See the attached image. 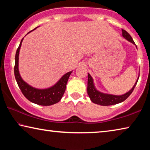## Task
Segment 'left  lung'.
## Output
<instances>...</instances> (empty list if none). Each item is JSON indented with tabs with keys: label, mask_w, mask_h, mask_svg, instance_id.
Returning a JSON list of instances; mask_svg holds the SVG:
<instances>
[{
	"label": "left lung",
	"mask_w": 150,
	"mask_h": 150,
	"mask_svg": "<svg viewBox=\"0 0 150 150\" xmlns=\"http://www.w3.org/2000/svg\"><path fill=\"white\" fill-rule=\"evenodd\" d=\"M122 36L124 38L136 45L132 39V38L131 37V35L129 34L125 30L122 29ZM138 79H139V77ZM138 79H137V81L135 83V85H134L130 91H128V93L124 94V95L120 96L108 95V94L100 93L96 89L93 83V78L91 77L89 73H88L87 93L88 96H89L91 101L94 103L97 104V105L102 106H109L116 105V104L123 102V101L125 100L126 98L131 95V93L133 92L134 88L136 87L137 83H138Z\"/></svg>",
	"instance_id": "left-lung-1"
}]
</instances>
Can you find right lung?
<instances>
[{
    "label": "right lung",
    "instance_id": "obj_1",
    "mask_svg": "<svg viewBox=\"0 0 150 150\" xmlns=\"http://www.w3.org/2000/svg\"><path fill=\"white\" fill-rule=\"evenodd\" d=\"M23 39L24 38H22L21 42H20L19 46L16 50V55H15L14 76L18 85L20 89L21 90L25 97L30 102L42 106H50L54 105L62 99L63 94L65 91L67 81L69 79V76L72 71L65 73L56 84L52 87L45 88V89H38V88H35L30 86L20 77L18 71L19 52Z\"/></svg>",
    "mask_w": 150,
    "mask_h": 150
}]
</instances>
